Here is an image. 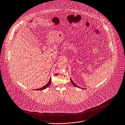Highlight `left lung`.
<instances>
[{
  "label": "left lung",
  "instance_id": "left-lung-1",
  "mask_svg": "<svg viewBox=\"0 0 125 125\" xmlns=\"http://www.w3.org/2000/svg\"><path fill=\"white\" fill-rule=\"evenodd\" d=\"M70 81H71V83H72V84H73V85H74V86H76V87H78V88H81V87H79V86H78V85H76V84H75V83H74V82H73V81H72V79H71V78H70Z\"/></svg>",
  "mask_w": 125,
  "mask_h": 125
}]
</instances>
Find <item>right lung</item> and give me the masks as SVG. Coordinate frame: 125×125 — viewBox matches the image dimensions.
Listing matches in <instances>:
<instances>
[{
	"label": "right lung",
	"mask_w": 125,
	"mask_h": 125,
	"mask_svg": "<svg viewBox=\"0 0 125 125\" xmlns=\"http://www.w3.org/2000/svg\"><path fill=\"white\" fill-rule=\"evenodd\" d=\"M51 78L50 79L49 81L48 82V83L46 84H45L44 86H43V87H41V88H40L36 89V90H43V89H44L47 88V87L50 85V84H51Z\"/></svg>",
	"instance_id": "1"
}]
</instances>
